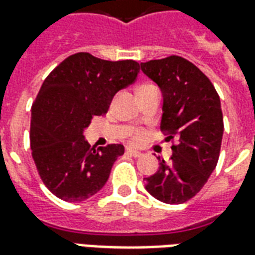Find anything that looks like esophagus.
<instances>
[{"instance_id": "esophagus-1", "label": "esophagus", "mask_w": 255, "mask_h": 255, "mask_svg": "<svg viewBox=\"0 0 255 255\" xmlns=\"http://www.w3.org/2000/svg\"><path fill=\"white\" fill-rule=\"evenodd\" d=\"M126 153H127L128 155H132V157H140V155H142L140 151H138V150H133V149H127L126 150Z\"/></svg>"}]
</instances>
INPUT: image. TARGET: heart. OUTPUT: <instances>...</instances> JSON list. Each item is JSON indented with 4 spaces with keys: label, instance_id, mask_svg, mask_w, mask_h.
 I'll list each match as a JSON object with an SVG mask.
<instances>
[{
    "label": "heart",
    "instance_id": "obj_1",
    "mask_svg": "<svg viewBox=\"0 0 255 255\" xmlns=\"http://www.w3.org/2000/svg\"><path fill=\"white\" fill-rule=\"evenodd\" d=\"M151 86H153V84H143V86H140V87H139V90L146 89V87H151ZM143 136H144V133L142 132V131H136V132L133 133L132 136H131V142L135 144L140 143V142L143 140Z\"/></svg>",
    "mask_w": 255,
    "mask_h": 255
}]
</instances>
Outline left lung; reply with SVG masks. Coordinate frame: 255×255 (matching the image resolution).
I'll list each match as a JSON object with an SVG mask.
<instances>
[{"label": "left lung", "mask_w": 255, "mask_h": 255, "mask_svg": "<svg viewBox=\"0 0 255 255\" xmlns=\"http://www.w3.org/2000/svg\"><path fill=\"white\" fill-rule=\"evenodd\" d=\"M161 89V131L171 140L169 162L160 160L154 175L146 177V190L165 203H183L195 197L217 165L224 132L220 97L205 73L188 60L169 56L140 63Z\"/></svg>", "instance_id": "left-lung-1"}]
</instances>
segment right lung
Returning <instances> with one entry per match:
<instances>
[{
  "label": "right lung",
  "instance_id": "add662e5",
  "mask_svg": "<svg viewBox=\"0 0 255 255\" xmlns=\"http://www.w3.org/2000/svg\"><path fill=\"white\" fill-rule=\"evenodd\" d=\"M133 60L108 61L76 53L45 79L31 108L30 142L42 182L60 199L82 202L105 186L123 144L91 147L84 129L105 115L117 91L136 80Z\"/></svg>",
  "mask_w": 255,
  "mask_h": 255
}]
</instances>
